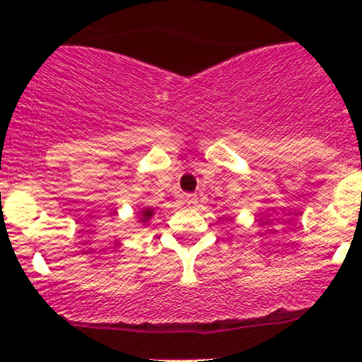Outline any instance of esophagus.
I'll use <instances>...</instances> for the list:
<instances>
[{
    "instance_id": "esophagus-1",
    "label": "esophagus",
    "mask_w": 362,
    "mask_h": 362,
    "mask_svg": "<svg viewBox=\"0 0 362 362\" xmlns=\"http://www.w3.org/2000/svg\"><path fill=\"white\" fill-rule=\"evenodd\" d=\"M184 203H185V206H189V208H194L196 204H198V198H196V194H187L184 198Z\"/></svg>"
}]
</instances>
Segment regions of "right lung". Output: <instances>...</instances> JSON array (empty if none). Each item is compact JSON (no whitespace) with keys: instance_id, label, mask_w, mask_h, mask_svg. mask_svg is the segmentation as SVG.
Listing matches in <instances>:
<instances>
[{"instance_id":"right-lung-1","label":"right lung","mask_w":362,"mask_h":362,"mask_svg":"<svg viewBox=\"0 0 362 362\" xmlns=\"http://www.w3.org/2000/svg\"><path fill=\"white\" fill-rule=\"evenodd\" d=\"M152 214H154V211H152L151 208H145V210H141V211H140V215H141V217H140V221H141V222L148 221V218L152 217Z\"/></svg>"}]
</instances>
